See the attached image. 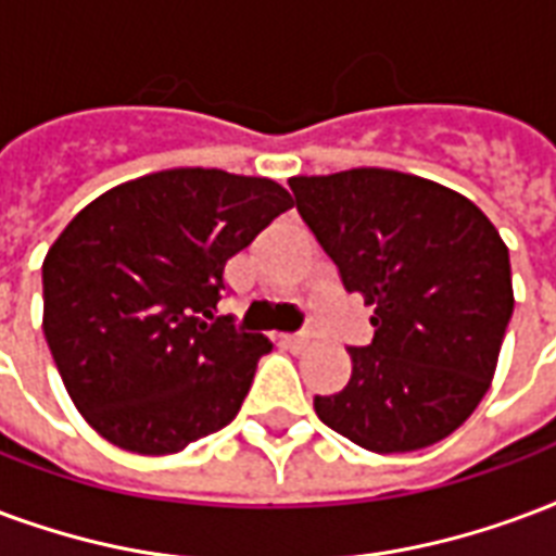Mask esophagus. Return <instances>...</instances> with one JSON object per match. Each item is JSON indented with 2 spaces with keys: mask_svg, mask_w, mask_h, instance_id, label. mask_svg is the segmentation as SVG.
<instances>
[{
  "mask_svg": "<svg viewBox=\"0 0 556 556\" xmlns=\"http://www.w3.org/2000/svg\"><path fill=\"white\" fill-rule=\"evenodd\" d=\"M282 341H286V348H291V351H300V348H306L312 341V332H291V336H282Z\"/></svg>",
  "mask_w": 556,
  "mask_h": 556,
  "instance_id": "obj_1",
  "label": "esophagus"
}]
</instances>
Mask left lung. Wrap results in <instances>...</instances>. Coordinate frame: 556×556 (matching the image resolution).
<instances>
[{"instance_id": "1", "label": "left lung", "mask_w": 556, "mask_h": 556, "mask_svg": "<svg viewBox=\"0 0 556 556\" xmlns=\"http://www.w3.org/2000/svg\"><path fill=\"white\" fill-rule=\"evenodd\" d=\"M300 217L374 306L353 374L315 394L324 425L374 454L445 439L475 413L513 318L509 250L480 208L421 176L356 167L289 179Z\"/></svg>"}]
</instances>
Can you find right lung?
Returning <instances> with one entry per match:
<instances>
[{
    "mask_svg": "<svg viewBox=\"0 0 556 556\" xmlns=\"http://www.w3.org/2000/svg\"><path fill=\"white\" fill-rule=\"evenodd\" d=\"M289 208L274 179L176 167L70 220L43 258V336L102 439L176 454L236 418L270 341L215 315L226 262Z\"/></svg>",
    "mask_w": 556,
    "mask_h": 556,
    "instance_id": "add662e5",
    "label": "right lung"
}]
</instances>
